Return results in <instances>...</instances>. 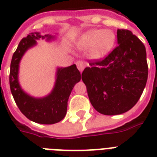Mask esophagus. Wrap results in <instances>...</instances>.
I'll use <instances>...</instances> for the list:
<instances>
[{
	"mask_svg": "<svg viewBox=\"0 0 157 157\" xmlns=\"http://www.w3.org/2000/svg\"><path fill=\"white\" fill-rule=\"evenodd\" d=\"M76 66H77V68L79 69V71L82 72L83 70L86 67V63H84L83 61H77L76 62Z\"/></svg>",
	"mask_w": 157,
	"mask_h": 157,
	"instance_id": "obj_1",
	"label": "esophagus"
}]
</instances>
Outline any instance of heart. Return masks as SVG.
Segmentation results:
<instances>
[{"instance_id":"heart-1","label":"heart","mask_w":157,"mask_h":157,"mask_svg":"<svg viewBox=\"0 0 157 157\" xmlns=\"http://www.w3.org/2000/svg\"><path fill=\"white\" fill-rule=\"evenodd\" d=\"M116 43V36L111 30L91 29L83 33L79 39V45L88 49L90 56L99 59L107 56Z\"/></svg>"}]
</instances>
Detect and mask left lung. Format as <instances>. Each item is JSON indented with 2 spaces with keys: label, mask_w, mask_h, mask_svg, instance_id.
I'll return each mask as SVG.
<instances>
[{
  "label": "left lung",
  "mask_w": 157,
  "mask_h": 157,
  "mask_svg": "<svg viewBox=\"0 0 157 157\" xmlns=\"http://www.w3.org/2000/svg\"><path fill=\"white\" fill-rule=\"evenodd\" d=\"M118 45L103 60L90 62L82 72L89 98L101 114L113 116L130 110L146 86V48L126 29L117 30Z\"/></svg>",
  "instance_id": "8db88e82"
}]
</instances>
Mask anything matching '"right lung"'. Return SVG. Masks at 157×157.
I'll list each match as a JSON object with an SVG mask.
<instances>
[{
	"instance_id": "1",
	"label": "right lung",
	"mask_w": 157,
	"mask_h": 157,
	"mask_svg": "<svg viewBox=\"0 0 157 157\" xmlns=\"http://www.w3.org/2000/svg\"><path fill=\"white\" fill-rule=\"evenodd\" d=\"M40 38H46V40L50 41L54 40L55 36L32 33L21 40L11 60L10 86L16 104L28 119L39 124H51L58 123L65 117L69 96L74 86L81 81V76L76 64L58 67L55 84L48 95L35 98L23 91L18 82L19 63L26 51L36 45V40Z\"/></svg>"
}]
</instances>
